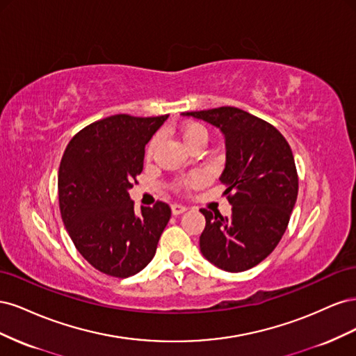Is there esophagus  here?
Returning <instances> with one entry per match:
<instances>
[{"instance_id": "obj_1", "label": "esophagus", "mask_w": 356, "mask_h": 356, "mask_svg": "<svg viewBox=\"0 0 356 356\" xmlns=\"http://www.w3.org/2000/svg\"><path fill=\"white\" fill-rule=\"evenodd\" d=\"M170 209H172V213H174V215H179V213L187 211V208L184 207V204H181V203H174L170 207Z\"/></svg>"}]
</instances>
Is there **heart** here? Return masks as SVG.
I'll list each match as a JSON object with an SVG mask.
<instances>
[{"instance_id": "heart-1", "label": "heart", "mask_w": 356, "mask_h": 356, "mask_svg": "<svg viewBox=\"0 0 356 356\" xmlns=\"http://www.w3.org/2000/svg\"><path fill=\"white\" fill-rule=\"evenodd\" d=\"M181 135H182V139H184V143L187 145L196 143V141H204V143H207V139H208L207 127L199 124V123H187V124H184V126H182V129H181ZM157 143H159V138L157 136H154L152 141H149L148 148H147V153L148 154H152L154 152ZM203 181H204V178L202 175L196 174V175H193L191 178H188L184 182V187H187V188L197 187V186L202 184Z\"/></svg>"}]
</instances>
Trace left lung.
I'll return each mask as SVG.
<instances>
[{
  "instance_id": "left-lung-1",
  "label": "left lung",
  "mask_w": 356,
  "mask_h": 356,
  "mask_svg": "<svg viewBox=\"0 0 356 356\" xmlns=\"http://www.w3.org/2000/svg\"><path fill=\"white\" fill-rule=\"evenodd\" d=\"M182 115L218 127L225 139L220 181L232 215L200 209L207 220L200 252L221 270H248L275 250L286 230L298 193L293 152L276 127L234 106Z\"/></svg>"
}]
</instances>
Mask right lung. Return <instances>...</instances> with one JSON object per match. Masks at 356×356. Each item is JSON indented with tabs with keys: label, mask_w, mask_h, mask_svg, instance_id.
<instances>
[{
	"label": "right lung",
	"mask_w": 356,
	"mask_h": 356,
	"mask_svg": "<svg viewBox=\"0 0 356 356\" xmlns=\"http://www.w3.org/2000/svg\"><path fill=\"white\" fill-rule=\"evenodd\" d=\"M169 115L117 114L84 127L62 156V221L79 252L99 272L129 277L153 260L170 208L157 202L136 213L129 190L144 168L145 145Z\"/></svg>",
	"instance_id": "add662e5"
}]
</instances>
